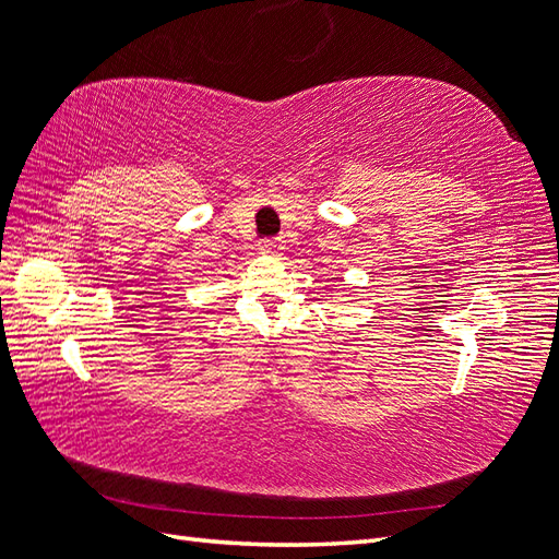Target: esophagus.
Wrapping results in <instances>:
<instances>
[{
	"label": "esophagus",
	"instance_id": "1",
	"mask_svg": "<svg viewBox=\"0 0 559 559\" xmlns=\"http://www.w3.org/2000/svg\"><path fill=\"white\" fill-rule=\"evenodd\" d=\"M261 247L267 251V253H280L284 249V240L282 238H270V240H263Z\"/></svg>",
	"mask_w": 559,
	"mask_h": 559
}]
</instances>
